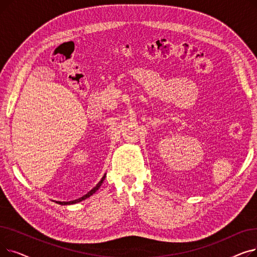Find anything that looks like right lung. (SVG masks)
<instances>
[{
    "label": "right lung",
    "instance_id": "add662e5",
    "mask_svg": "<svg viewBox=\"0 0 257 257\" xmlns=\"http://www.w3.org/2000/svg\"><path fill=\"white\" fill-rule=\"evenodd\" d=\"M105 177H106V174L104 175V176L102 177V179L99 181V183L94 186L92 190H90L86 195H84L83 197H81V198H79V199H76V200H73V201H69V202H60V201H57V203L58 204H60V205H71V204H76V203H79V202H81V201H83V200H85V199H87V198H89L90 196H92L94 193H96L99 188H100V186L102 185V183H103V181H104V179H105Z\"/></svg>",
    "mask_w": 257,
    "mask_h": 257
}]
</instances>
